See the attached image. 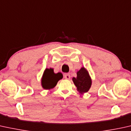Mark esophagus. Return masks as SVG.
Segmentation results:
<instances>
[{"label":"esophagus","instance_id":"esophagus-1","mask_svg":"<svg viewBox=\"0 0 131 131\" xmlns=\"http://www.w3.org/2000/svg\"><path fill=\"white\" fill-rule=\"evenodd\" d=\"M64 76V78H65L66 79L69 80V79H70V74H69V73L65 74Z\"/></svg>","mask_w":131,"mask_h":131}]
</instances>
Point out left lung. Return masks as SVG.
<instances>
[{
  "mask_svg": "<svg viewBox=\"0 0 131 131\" xmlns=\"http://www.w3.org/2000/svg\"><path fill=\"white\" fill-rule=\"evenodd\" d=\"M73 81L77 90L81 94L87 93L92 86V79L86 69L82 67L77 72V77H73Z\"/></svg>",
  "mask_w": 131,
  "mask_h": 131,
  "instance_id": "obj_1",
  "label": "left lung"
}]
</instances>
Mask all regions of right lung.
<instances>
[{"instance_id":"1","label":"right lung","mask_w":131,"mask_h":131,"mask_svg":"<svg viewBox=\"0 0 131 131\" xmlns=\"http://www.w3.org/2000/svg\"><path fill=\"white\" fill-rule=\"evenodd\" d=\"M62 77L63 75L62 73H54L53 69H46L41 79L42 88L45 90H50L54 88L57 84L58 81L62 79Z\"/></svg>"}]
</instances>
